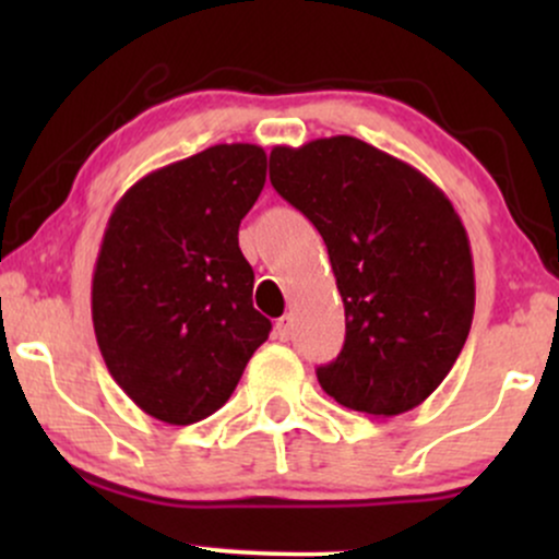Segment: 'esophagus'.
Masks as SVG:
<instances>
[{
  "label": "esophagus",
  "mask_w": 559,
  "mask_h": 559,
  "mask_svg": "<svg viewBox=\"0 0 559 559\" xmlns=\"http://www.w3.org/2000/svg\"><path fill=\"white\" fill-rule=\"evenodd\" d=\"M292 329H294L292 318H288V316L278 318V323H275V336H278L281 342H288V338H292Z\"/></svg>",
  "instance_id": "esophagus-1"
}]
</instances>
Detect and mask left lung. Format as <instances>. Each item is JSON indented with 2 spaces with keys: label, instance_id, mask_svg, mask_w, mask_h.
I'll return each mask as SVG.
<instances>
[{
  "label": "left lung",
  "instance_id": "obj_1",
  "mask_svg": "<svg viewBox=\"0 0 559 559\" xmlns=\"http://www.w3.org/2000/svg\"><path fill=\"white\" fill-rule=\"evenodd\" d=\"M271 183L329 247L344 301L338 357L318 368L329 396L391 418L439 389L476 307L465 226L420 170L355 136L273 146Z\"/></svg>",
  "mask_w": 559,
  "mask_h": 559
}]
</instances>
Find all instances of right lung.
Listing matches in <instances>:
<instances>
[{
  "instance_id": "add662e5",
  "label": "right lung",
  "mask_w": 559,
  "mask_h": 559,
  "mask_svg": "<svg viewBox=\"0 0 559 559\" xmlns=\"http://www.w3.org/2000/svg\"><path fill=\"white\" fill-rule=\"evenodd\" d=\"M258 144H215L144 176L115 204L92 281L96 344L152 418L221 409L271 333L252 305L241 217L265 186Z\"/></svg>"
}]
</instances>
